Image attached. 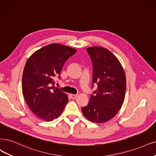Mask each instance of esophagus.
Wrapping results in <instances>:
<instances>
[{
  "label": "esophagus",
  "mask_w": 156,
  "mask_h": 156,
  "mask_svg": "<svg viewBox=\"0 0 156 156\" xmlns=\"http://www.w3.org/2000/svg\"><path fill=\"white\" fill-rule=\"evenodd\" d=\"M70 96H71V98L72 99H75V98H76L77 96H78V95H77V94H71Z\"/></svg>",
  "instance_id": "34e87169"
}]
</instances>
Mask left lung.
<instances>
[{
  "instance_id": "8db88e82",
  "label": "left lung",
  "mask_w": 156,
  "mask_h": 156,
  "mask_svg": "<svg viewBox=\"0 0 156 156\" xmlns=\"http://www.w3.org/2000/svg\"><path fill=\"white\" fill-rule=\"evenodd\" d=\"M87 51L93 63L92 87L97 84L98 88L82 111L92 122L104 123L112 119L123 105L125 74L119 61L110 51L96 46L87 48Z\"/></svg>"
}]
</instances>
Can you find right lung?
<instances>
[{
    "label": "right lung",
    "instance_id": "obj_1",
    "mask_svg": "<svg viewBox=\"0 0 156 156\" xmlns=\"http://www.w3.org/2000/svg\"><path fill=\"white\" fill-rule=\"evenodd\" d=\"M76 51L64 45L51 44L34 52L27 60L22 75V93L28 107L39 118L51 122L63 112L68 96L51 85L55 77L60 79L64 63Z\"/></svg>",
    "mask_w": 156,
    "mask_h": 156
}]
</instances>
